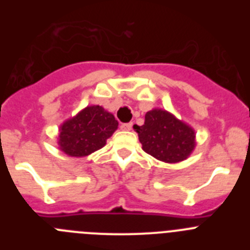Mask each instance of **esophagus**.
<instances>
[{
  "label": "esophagus",
  "instance_id": "esophagus-1",
  "mask_svg": "<svg viewBox=\"0 0 250 250\" xmlns=\"http://www.w3.org/2000/svg\"><path fill=\"white\" fill-rule=\"evenodd\" d=\"M121 130L124 131H129V130L132 129V123H127V124H121Z\"/></svg>",
  "mask_w": 250,
  "mask_h": 250
}]
</instances>
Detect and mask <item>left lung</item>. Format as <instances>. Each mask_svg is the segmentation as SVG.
<instances>
[{"label": "left lung", "instance_id": "obj_1", "mask_svg": "<svg viewBox=\"0 0 250 250\" xmlns=\"http://www.w3.org/2000/svg\"><path fill=\"white\" fill-rule=\"evenodd\" d=\"M143 150L165 163H179L195 147V132L173 114L152 109L145 115L144 125H134Z\"/></svg>", "mask_w": 250, "mask_h": 250}]
</instances>
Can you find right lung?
<instances>
[{
    "instance_id": "obj_1",
    "label": "right lung",
    "mask_w": 250,
    "mask_h": 250,
    "mask_svg": "<svg viewBox=\"0 0 250 250\" xmlns=\"http://www.w3.org/2000/svg\"><path fill=\"white\" fill-rule=\"evenodd\" d=\"M118 125L114 115L103 106H87L60 126L57 144L68 156H87L105 146Z\"/></svg>"
}]
</instances>
